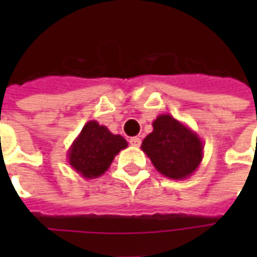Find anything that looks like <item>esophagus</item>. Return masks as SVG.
Returning a JSON list of instances; mask_svg holds the SVG:
<instances>
[{"instance_id": "obj_1", "label": "esophagus", "mask_w": 257, "mask_h": 257, "mask_svg": "<svg viewBox=\"0 0 257 257\" xmlns=\"http://www.w3.org/2000/svg\"><path fill=\"white\" fill-rule=\"evenodd\" d=\"M129 144L133 145V147H140L141 139L140 137H132V139H129Z\"/></svg>"}]
</instances>
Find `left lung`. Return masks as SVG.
<instances>
[{
    "instance_id": "8db88e82",
    "label": "left lung",
    "mask_w": 257,
    "mask_h": 257,
    "mask_svg": "<svg viewBox=\"0 0 257 257\" xmlns=\"http://www.w3.org/2000/svg\"><path fill=\"white\" fill-rule=\"evenodd\" d=\"M152 126L141 144L143 152L165 177L188 179L203 160L204 147L199 135L171 114H159Z\"/></svg>"
}]
</instances>
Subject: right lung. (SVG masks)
Masks as SVG:
<instances>
[{
  "label": "right lung",
  "mask_w": 257,
  "mask_h": 257,
  "mask_svg": "<svg viewBox=\"0 0 257 257\" xmlns=\"http://www.w3.org/2000/svg\"><path fill=\"white\" fill-rule=\"evenodd\" d=\"M126 147L124 137L90 120L68 149V163L82 177L96 179L108 171L117 153Z\"/></svg>",
  "instance_id": "add662e5"
}]
</instances>
